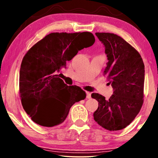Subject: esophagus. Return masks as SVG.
Segmentation results:
<instances>
[{"instance_id": "obj_1", "label": "esophagus", "mask_w": 158, "mask_h": 158, "mask_svg": "<svg viewBox=\"0 0 158 158\" xmlns=\"http://www.w3.org/2000/svg\"><path fill=\"white\" fill-rule=\"evenodd\" d=\"M86 98L88 99L91 98V93H89V92H86Z\"/></svg>"}]
</instances>
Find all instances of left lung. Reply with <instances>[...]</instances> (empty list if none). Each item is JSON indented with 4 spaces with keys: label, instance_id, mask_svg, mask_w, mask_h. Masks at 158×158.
I'll return each mask as SVG.
<instances>
[{
    "label": "left lung",
    "instance_id": "left-lung-1",
    "mask_svg": "<svg viewBox=\"0 0 158 158\" xmlns=\"http://www.w3.org/2000/svg\"><path fill=\"white\" fill-rule=\"evenodd\" d=\"M105 47L108 62L104 71L114 89L109 100L98 93L91 97L98 102L94 120L106 130H120L132 122L143 102L145 69L137 50L118 35L96 33Z\"/></svg>",
    "mask_w": 158,
    "mask_h": 158
}]
</instances>
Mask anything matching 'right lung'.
I'll return each mask as SVG.
<instances>
[{"instance_id": "right-lung-1", "label": "right lung", "mask_w": 158, "mask_h": 158, "mask_svg": "<svg viewBox=\"0 0 158 158\" xmlns=\"http://www.w3.org/2000/svg\"><path fill=\"white\" fill-rule=\"evenodd\" d=\"M90 32L52 33L34 44L23 57L19 73L23 108L32 121L53 127L65 121L74 103L85 98L77 85H68L56 74L79 51L94 44Z\"/></svg>"}]
</instances>
